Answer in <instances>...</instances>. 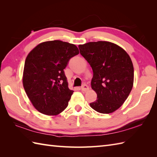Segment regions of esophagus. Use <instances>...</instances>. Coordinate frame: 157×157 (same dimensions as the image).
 I'll return each mask as SVG.
<instances>
[{
	"label": "esophagus",
	"instance_id": "1",
	"mask_svg": "<svg viewBox=\"0 0 157 157\" xmlns=\"http://www.w3.org/2000/svg\"><path fill=\"white\" fill-rule=\"evenodd\" d=\"M81 89H82V91H84V92H87V91H88L89 87H88V86L87 85L84 84V85H83V86H82Z\"/></svg>",
	"mask_w": 157,
	"mask_h": 157
}]
</instances>
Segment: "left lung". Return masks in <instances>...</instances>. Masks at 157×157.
I'll return each mask as SVG.
<instances>
[{"mask_svg": "<svg viewBox=\"0 0 157 157\" xmlns=\"http://www.w3.org/2000/svg\"><path fill=\"white\" fill-rule=\"evenodd\" d=\"M78 47L93 71L91 86L97 99L90 106L104 114L115 112L128 98L134 84L131 58L124 49L110 42H90Z\"/></svg>", "mask_w": 157, "mask_h": 157, "instance_id": "left-lung-1", "label": "left lung"}]
</instances>
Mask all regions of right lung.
<instances>
[{
    "label": "right lung",
    "instance_id": "obj_1",
    "mask_svg": "<svg viewBox=\"0 0 157 157\" xmlns=\"http://www.w3.org/2000/svg\"><path fill=\"white\" fill-rule=\"evenodd\" d=\"M79 54L78 47L61 40L42 42L29 52L23 73V86L34 108L57 115L68 106L73 91L68 88L64 69Z\"/></svg>",
    "mask_w": 157,
    "mask_h": 157
}]
</instances>
